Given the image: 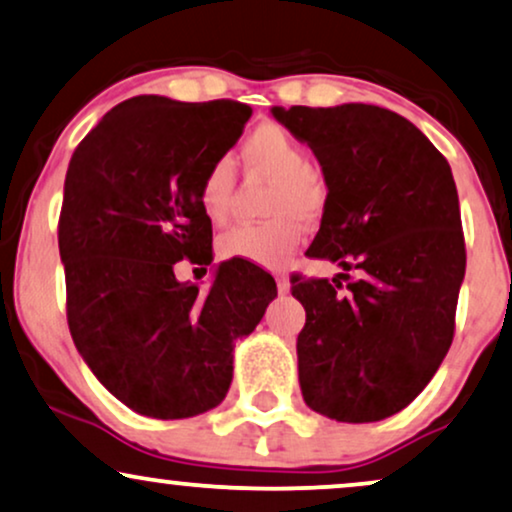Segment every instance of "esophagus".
I'll return each mask as SVG.
<instances>
[{"label":"esophagus","instance_id":"1","mask_svg":"<svg viewBox=\"0 0 512 512\" xmlns=\"http://www.w3.org/2000/svg\"><path fill=\"white\" fill-rule=\"evenodd\" d=\"M276 288H278V293H281V295H288L290 293V278L286 274H278L276 276Z\"/></svg>","mask_w":512,"mask_h":512}]
</instances>
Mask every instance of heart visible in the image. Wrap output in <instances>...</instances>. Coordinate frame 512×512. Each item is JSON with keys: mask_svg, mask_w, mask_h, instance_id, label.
<instances>
[{"mask_svg": "<svg viewBox=\"0 0 512 512\" xmlns=\"http://www.w3.org/2000/svg\"><path fill=\"white\" fill-rule=\"evenodd\" d=\"M243 163L250 172L276 179L269 203L271 222L238 224L224 231L217 252L226 260H243L257 267H283L304 236V222H314L326 205V181L312 165L297 141L278 125H260L245 139ZM236 189L234 163L219 158L200 179V208L215 224L231 215Z\"/></svg>", "mask_w": 512, "mask_h": 512, "instance_id": "heart-1", "label": "heart"}]
</instances>
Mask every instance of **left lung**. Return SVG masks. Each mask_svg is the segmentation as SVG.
<instances>
[{
  "label": "left lung",
  "mask_w": 512,
  "mask_h": 512,
  "mask_svg": "<svg viewBox=\"0 0 512 512\" xmlns=\"http://www.w3.org/2000/svg\"><path fill=\"white\" fill-rule=\"evenodd\" d=\"M312 148L326 181L309 255L357 271L342 293L312 278L293 286L307 312L297 371L309 409L340 423H375L409 406L451 340L465 243L446 158L401 115L368 103L271 108Z\"/></svg>",
  "instance_id": "left-lung-1"
}]
</instances>
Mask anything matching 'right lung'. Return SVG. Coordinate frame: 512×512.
I'll return each mask as SVG.
<instances>
[{"instance_id": "1", "label": "right lung", "mask_w": 512, "mask_h": 512, "mask_svg": "<svg viewBox=\"0 0 512 512\" xmlns=\"http://www.w3.org/2000/svg\"><path fill=\"white\" fill-rule=\"evenodd\" d=\"M250 115L229 99L134 96L70 158L58 219L70 335L96 380L141 416L215 409L234 378V342L276 297L274 278L243 260L219 264L208 293L174 276L184 257L212 262L200 179Z\"/></svg>"}]
</instances>
